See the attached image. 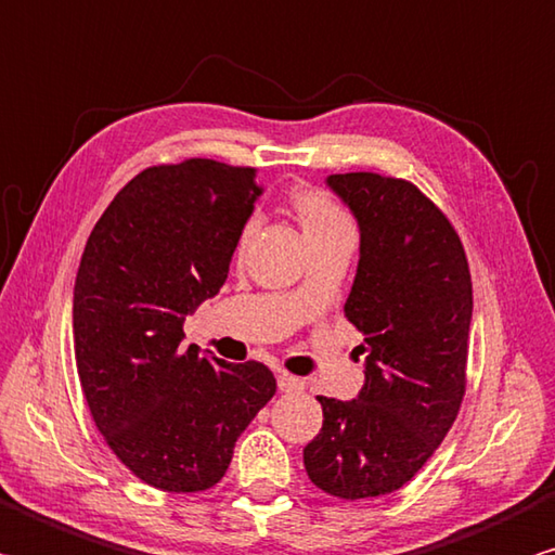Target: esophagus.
<instances>
[{"instance_id":"1","label":"esophagus","mask_w":555,"mask_h":555,"mask_svg":"<svg viewBox=\"0 0 555 555\" xmlns=\"http://www.w3.org/2000/svg\"><path fill=\"white\" fill-rule=\"evenodd\" d=\"M276 383H279V390L281 392H298V390H304V380H300L298 376L286 374V371H279Z\"/></svg>"}]
</instances>
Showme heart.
Returning a JSON list of instances; mask_svg holds the SVG:
<instances>
[{
	"label": "heart",
	"instance_id": "1",
	"mask_svg": "<svg viewBox=\"0 0 555 555\" xmlns=\"http://www.w3.org/2000/svg\"><path fill=\"white\" fill-rule=\"evenodd\" d=\"M291 208L300 225V233L306 240L335 235V233H351V223L345 210H341L335 201H332L325 191L320 189H300L291 198ZM251 225H245L243 235H240V249L249 245Z\"/></svg>",
	"mask_w": 555,
	"mask_h": 555
}]
</instances>
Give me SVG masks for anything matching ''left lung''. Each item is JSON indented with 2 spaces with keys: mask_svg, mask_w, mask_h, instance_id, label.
Returning <instances> with one entry per match:
<instances>
[{
  "mask_svg": "<svg viewBox=\"0 0 555 555\" xmlns=\"http://www.w3.org/2000/svg\"><path fill=\"white\" fill-rule=\"evenodd\" d=\"M327 186L361 233L345 315L364 335L366 380L354 400L318 396L322 429L304 463L327 495L364 500L415 478L456 420L473 286L456 230L415 184L349 172Z\"/></svg>",
  "mask_w": 555,
  "mask_h": 555,
  "instance_id": "1",
  "label": "left lung"
}]
</instances>
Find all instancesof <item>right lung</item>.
Here are the masks:
<instances>
[{"label": "right lung", "instance_id": "1", "mask_svg": "<svg viewBox=\"0 0 555 555\" xmlns=\"http://www.w3.org/2000/svg\"><path fill=\"white\" fill-rule=\"evenodd\" d=\"M216 159L147 167L87 240L73 300L77 374L96 429L157 490L214 488L237 437L274 398L259 361L184 349V320L225 284L261 186Z\"/></svg>", "mask_w": 555, "mask_h": 555}]
</instances>
